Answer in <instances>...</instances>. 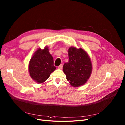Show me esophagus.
Here are the masks:
<instances>
[{
    "instance_id": "1",
    "label": "esophagus",
    "mask_w": 125,
    "mask_h": 125,
    "mask_svg": "<svg viewBox=\"0 0 125 125\" xmlns=\"http://www.w3.org/2000/svg\"><path fill=\"white\" fill-rule=\"evenodd\" d=\"M58 68L59 69H62V68H63V65H62V64H61L58 67Z\"/></svg>"
}]
</instances>
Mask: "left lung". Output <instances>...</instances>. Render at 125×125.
Listing matches in <instances>:
<instances>
[{
    "instance_id": "obj_1",
    "label": "left lung",
    "mask_w": 125,
    "mask_h": 125,
    "mask_svg": "<svg viewBox=\"0 0 125 125\" xmlns=\"http://www.w3.org/2000/svg\"><path fill=\"white\" fill-rule=\"evenodd\" d=\"M68 57V62L64 63L63 68L66 79L75 87L85 84L92 72V64L87 53L81 48L70 47Z\"/></svg>"
}]
</instances>
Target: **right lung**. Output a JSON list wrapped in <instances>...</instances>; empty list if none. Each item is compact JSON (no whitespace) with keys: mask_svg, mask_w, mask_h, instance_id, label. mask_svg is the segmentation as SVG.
I'll use <instances>...</instances> for the list:
<instances>
[{"mask_svg":"<svg viewBox=\"0 0 125 125\" xmlns=\"http://www.w3.org/2000/svg\"><path fill=\"white\" fill-rule=\"evenodd\" d=\"M56 67L47 46L43 50L39 48L30 60L29 70L31 79L37 83H42L50 77Z\"/></svg>","mask_w":125,"mask_h":125,"instance_id":"obj_1","label":"right lung"}]
</instances>
